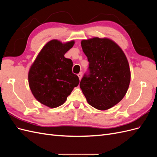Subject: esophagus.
Listing matches in <instances>:
<instances>
[{"instance_id": "1", "label": "esophagus", "mask_w": 157, "mask_h": 157, "mask_svg": "<svg viewBox=\"0 0 157 157\" xmlns=\"http://www.w3.org/2000/svg\"><path fill=\"white\" fill-rule=\"evenodd\" d=\"M78 78H79V80L81 79V78H82V72L79 73L78 74Z\"/></svg>"}]
</instances>
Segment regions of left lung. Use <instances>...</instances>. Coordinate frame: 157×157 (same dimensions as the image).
Returning <instances> with one entry per match:
<instances>
[{"label": "left lung", "instance_id": "1", "mask_svg": "<svg viewBox=\"0 0 157 157\" xmlns=\"http://www.w3.org/2000/svg\"><path fill=\"white\" fill-rule=\"evenodd\" d=\"M81 46L89 61V74L84 75L80 87L90 105L107 110L122 100L129 87L131 75L126 56L108 38L82 40Z\"/></svg>", "mask_w": 157, "mask_h": 157}]
</instances>
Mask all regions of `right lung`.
<instances>
[{"label":"right lung","instance_id":"add662e5","mask_svg":"<svg viewBox=\"0 0 157 157\" xmlns=\"http://www.w3.org/2000/svg\"><path fill=\"white\" fill-rule=\"evenodd\" d=\"M74 40L65 43L54 39L42 48L28 73L31 92L37 101L50 108L63 104L79 84L73 73V61L64 57L73 46Z\"/></svg>","mask_w":157,"mask_h":157}]
</instances>
